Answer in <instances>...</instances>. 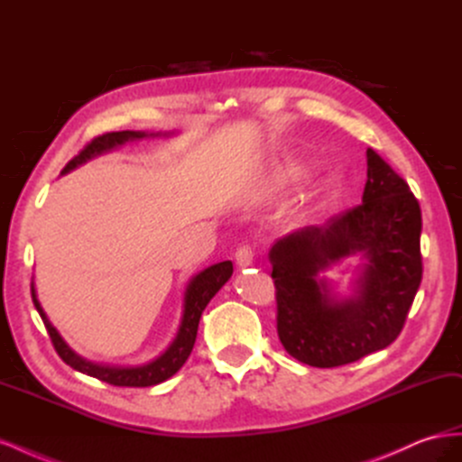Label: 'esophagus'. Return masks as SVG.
<instances>
[{
	"label": "esophagus",
	"mask_w": 462,
	"mask_h": 462,
	"mask_svg": "<svg viewBox=\"0 0 462 462\" xmlns=\"http://www.w3.org/2000/svg\"><path fill=\"white\" fill-rule=\"evenodd\" d=\"M253 260H254V254H253V250H250V246L236 248L235 262L239 268H248V265H253Z\"/></svg>",
	"instance_id": "esophagus-1"
}]
</instances>
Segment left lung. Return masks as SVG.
Returning <instances> with one entry per match:
<instances>
[{"label": "left lung", "instance_id": "1", "mask_svg": "<svg viewBox=\"0 0 462 462\" xmlns=\"http://www.w3.org/2000/svg\"><path fill=\"white\" fill-rule=\"evenodd\" d=\"M362 204L277 239L270 248L277 333L285 351L316 368L343 366L393 343L422 282L420 204L368 148ZM360 255L351 296L323 275Z\"/></svg>", "mask_w": 462, "mask_h": 462}]
</instances>
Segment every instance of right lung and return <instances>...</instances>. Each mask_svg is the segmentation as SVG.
Masks as SVG:
<instances>
[{"instance_id":"1","label":"right lung","mask_w":462,"mask_h":462,"mask_svg":"<svg viewBox=\"0 0 462 462\" xmlns=\"http://www.w3.org/2000/svg\"><path fill=\"white\" fill-rule=\"evenodd\" d=\"M171 134L173 133L119 131V133H107L102 136H96L94 141L79 153V156H75L65 165L61 175L77 170L79 165L87 163L88 160H94L97 156H102V153L114 152L116 148H121L127 143L144 141V138L171 136ZM231 275H233V263H231V260H226V262L209 265V268L202 270L200 273H197L190 279L187 289H185L183 316H180V324H179L175 339L158 358H153L141 366L104 365V362H94V360L80 356L77 351H73V348L67 345V341L61 337L60 331L53 328V324L46 316L44 309H42V304L38 300L34 283H32V300H34V306H36L42 321H44V326L50 333L55 351H58V355L61 356L65 365H69L80 374H87L90 377H96V380L117 385V387H150V385H158L165 380H170V377L173 374H177L180 370V366L185 365L187 358L192 353L194 341H197L199 321L202 318L204 309L208 306V302L216 297V292L229 282Z\"/></svg>"}]
</instances>
